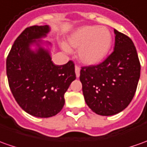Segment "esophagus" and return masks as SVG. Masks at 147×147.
Wrapping results in <instances>:
<instances>
[{
    "label": "esophagus",
    "instance_id": "obj_1",
    "mask_svg": "<svg viewBox=\"0 0 147 147\" xmlns=\"http://www.w3.org/2000/svg\"><path fill=\"white\" fill-rule=\"evenodd\" d=\"M75 70H76V77H79V76H80V68L78 66H76V67H75Z\"/></svg>",
    "mask_w": 147,
    "mask_h": 147
}]
</instances>
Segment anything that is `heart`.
Returning a JSON list of instances; mask_svg holds the SVG:
<instances>
[{"label": "heart", "instance_id": "1", "mask_svg": "<svg viewBox=\"0 0 147 147\" xmlns=\"http://www.w3.org/2000/svg\"><path fill=\"white\" fill-rule=\"evenodd\" d=\"M70 47L78 48V57L83 63L93 65L102 60L112 44V34L104 26H83L68 38ZM63 49L69 51V47L62 44Z\"/></svg>", "mask_w": 147, "mask_h": 147}]
</instances>
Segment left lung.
Returning <instances> with one entry per match:
<instances>
[{
    "label": "left lung",
    "instance_id": "1",
    "mask_svg": "<svg viewBox=\"0 0 147 147\" xmlns=\"http://www.w3.org/2000/svg\"><path fill=\"white\" fill-rule=\"evenodd\" d=\"M114 34L113 52L98 65L80 70L85 102L101 116L123 111L131 102L140 78V63L132 40L116 30Z\"/></svg>",
    "mask_w": 147,
    "mask_h": 147
}]
</instances>
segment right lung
Returning <instances> with one entry per match:
<instances>
[{"mask_svg":"<svg viewBox=\"0 0 147 147\" xmlns=\"http://www.w3.org/2000/svg\"><path fill=\"white\" fill-rule=\"evenodd\" d=\"M51 27L26 28L15 40L6 60L9 88L19 106L37 117H50L63 109L64 93L76 80L72 61L55 65L52 45L46 38Z\"/></svg>","mask_w":147,"mask_h":147,"instance_id":"right-lung-1","label":"right lung"}]
</instances>
